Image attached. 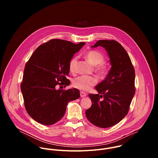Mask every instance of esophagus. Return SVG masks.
<instances>
[{
    "label": "esophagus",
    "mask_w": 158,
    "mask_h": 158,
    "mask_svg": "<svg viewBox=\"0 0 158 158\" xmlns=\"http://www.w3.org/2000/svg\"><path fill=\"white\" fill-rule=\"evenodd\" d=\"M86 94L85 93H84L83 91H81L80 92V96L81 98H84V97H85L86 96Z\"/></svg>",
    "instance_id": "obj_1"
}]
</instances>
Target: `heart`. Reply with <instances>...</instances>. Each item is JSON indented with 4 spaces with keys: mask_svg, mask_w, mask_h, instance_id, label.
Segmentation results:
<instances>
[{
    "mask_svg": "<svg viewBox=\"0 0 158 158\" xmlns=\"http://www.w3.org/2000/svg\"><path fill=\"white\" fill-rule=\"evenodd\" d=\"M85 57L90 63L96 66L95 71L99 75L103 76L106 74L107 69L106 66L102 64L105 59L103 54L96 51H89L86 52ZM77 61V57H73L70 60L69 68L71 72H75ZM97 78L94 76H81L73 79V85L74 87L81 90V91H88L97 83Z\"/></svg>",
    "mask_w": 158,
    "mask_h": 158,
    "instance_id": "b5f03b06",
    "label": "heart"
}]
</instances>
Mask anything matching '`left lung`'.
I'll return each instance as SVG.
<instances>
[{
    "label": "left lung",
    "instance_id": "obj_1",
    "mask_svg": "<svg viewBox=\"0 0 158 158\" xmlns=\"http://www.w3.org/2000/svg\"><path fill=\"white\" fill-rule=\"evenodd\" d=\"M98 46L107 52L111 68L95 87L99 94H89L92 106L85 116L94 126L106 128L119 123L128 113L135 94V71L128 54L118 42L99 40L92 48Z\"/></svg>",
    "mask_w": 158,
    "mask_h": 158
}]
</instances>
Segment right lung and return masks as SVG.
I'll return each instance as SVG.
<instances>
[{"instance_id": "add662e5", "label": "right lung", "mask_w": 158, "mask_h": 158, "mask_svg": "<svg viewBox=\"0 0 158 158\" xmlns=\"http://www.w3.org/2000/svg\"><path fill=\"white\" fill-rule=\"evenodd\" d=\"M52 39L39 46L26 64L20 89L29 115L44 125L62 119L69 101L80 97L77 89H56L57 85H69L66 78L74 54L85 44Z\"/></svg>"}]
</instances>
